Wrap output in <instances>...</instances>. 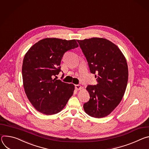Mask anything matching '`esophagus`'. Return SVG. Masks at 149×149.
I'll return each mask as SVG.
<instances>
[{"label": "esophagus", "instance_id": "1", "mask_svg": "<svg viewBox=\"0 0 149 149\" xmlns=\"http://www.w3.org/2000/svg\"><path fill=\"white\" fill-rule=\"evenodd\" d=\"M75 88L77 89V90H80L82 88L81 86L79 85H75Z\"/></svg>", "mask_w": 149, "mask_h": 149}]
</instances>
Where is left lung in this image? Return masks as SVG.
Returning <instances> with one entry per match:
<instances>
[{"instance_id": "left-lung-1", "label": "left lung", "mask_w": 149, "mask_h": 149, "mask_svg": "<svg viewBox=\"0 0 149 149\" xmlns=\"http://www.w3.org/2000/svg\"><path fill=\"white\" fill-rule=\"evenodd\" d=\"M88 61L96 85H88L89 101L85 103L86 113L94 118L107 117L116 108L124 95L128 82L126 59L119 48L102 38L77 40Z\"/></svg>"}]
</instances>
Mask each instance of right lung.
Here are the masks:
<instances>
[{"label":"right lung","mask_w":149,"mask_h":149,"mask_svg":"<svg viewBox=\"0 0 149 149\" xmlns=\"http://www.w3.org/2000/svg\"><path fill=\"white\" fill-rule=\"evenodd\" d=\"M78 46L75 40L47 38L33 45L25 54L22 68L24 88L38 111L45 115L57 113L73 95L74 85L53 78L61 72L64 54Z\"/></svg>","instance_id":"obj_1"}]
</instances>
